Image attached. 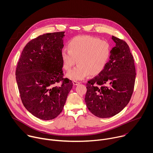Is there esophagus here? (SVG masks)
Segmentation results:
<instances>
[{"instance_id": "34e87169", "label": "esophagus", "mask_w": 153, "mask_h": 153, "mask_svg": "<svg viewBox=\"0 0 153 153\" xmlns=\"http://www.w3.org/2000/svg\"><path fill=\"white\" fill-rule=\"evenodd\" d=\"M73 83L74 85H77L80 84V82H77V81H74V82H73Z\"/></svg>"}]
</instances>
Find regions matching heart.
Returning <instances> with one entry per match:
<instances>
[{
	"mask_svg": "<svg viewBox=\"0 0 153 153\" xmlns=\"http://www.w3.org/2000/svg\"><path fill=\"white\" fill-rule=\"evenodd\" d=\"M68 50L63 49L61 59L63 68L69 71L67 77L72 80H81L88 76H96L105 68L110 55V47L103 40L91 36H78L68 43Z\"/></svg>",
	"mask_w": 153,
	"mask_h": 153,
	"instance_id": "1",
	"label": "heart"
}]
</instances>
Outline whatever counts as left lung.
Instances as JSON below:
<instances>
[{"mask_svg": "<svg viewBox=\"0 0 153 153\" xmlns=\"http://www.w3.org/2000/svg\"><path fill=\"white\" fill-rule=\"evenodd\" d=\"M116 46L103 70L86 83L85 101L94 116L108 118L120 113L133 93L136 69L129 47L123 40L112 36Z\"/></svg>", "mask_w": 153, "mask_h": 153, "instance_id": "8db88e82", "label": "left lung"}]
</instances>
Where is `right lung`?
I'll return each instance as SVG.
<instances>
[{
	"mask_svg": "<svg viewBox=\"0 0 153 153\" xmlns=\"http://www.w3.org/2000/svg\"><path fill=\"white\" fill-rule=\"evenodd\" d=\"M64 33H47L30 41L17 65L16 78L22 102L30 113L42 120L60 114L73 87L71 80L63 77ZM60 81L62 83L58 87Z\"/></svg>",
	"mask_w": 153,
	"mask_h": 153,
	"instance_id": "right-lung-1",
	"label": "right lung"
}]
</instances>
